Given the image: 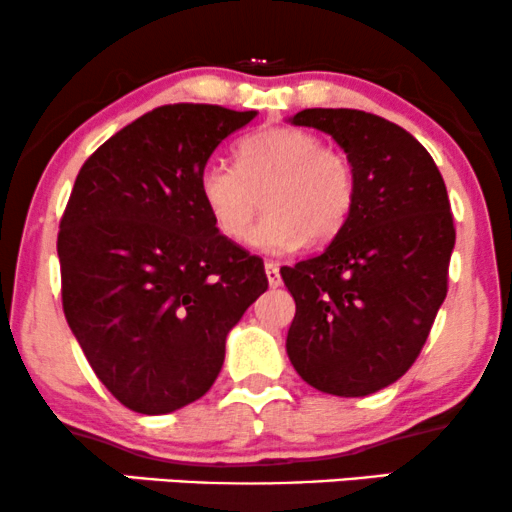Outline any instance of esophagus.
<instances>
[{"instance_id":"obj_1","label":"esophagus","mask_w":512,"mask_h":512,"mask_svg":"<svg viewBox=\"0 0 512 512\" xmlns=\"http://www.w3.org/2000/svg\"><path fill=\"white\" fill-rule=\"evenodd\" d=\"M266 275H268V285L270 287H280L282 277H280V268H277V263H273V261L266 263Z\"/></svg>"}]
</instances>
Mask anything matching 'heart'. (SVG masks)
I'll return each instance as SVG.
<instances>
[{"instance_id": "obj_1", "label": "heart", "mask_w": 512, "mask_h": 512, "mask_svg": "<svg viewBox=\"0 0 512 512\" xmlns=\"http://www.w3.org/2000/svg\"><path fill=\"white\" fill-rule=\"evenodd\" d=\"M199 197L227 239L246 235L263 199L266 216L251 230V244L287 254L304 239L325 244L342 230L356 201V170L313 132L270 125L239 144L237 166L211 159L199 170Z\"/></svg>"}]
</instances>
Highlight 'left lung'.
Instances as JSON below:
<instances>
[{"label": "left lung", "instance_id": "1", "mask_svg": "<svg viewBox=\"0 0 512 512\" xmlns=\"http://www.w3.org/2000/svg\"><path fill=\"white\" fill-rule=\"evenodd\" d=\"M292 123L346 151L356 201L323 254L280 270L296 301L287 356L318 391L375 394L415 363L449 292V194L427 149L375 113L304 109Z\"/></svg>", "mask_w": 512, "mask_h": 512}]
</instances>
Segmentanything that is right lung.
I'll list each match as a JSON object with an SVG mask.
<instances>
[{"mask_svg":"<svg viewBox=\"0 0 512 512\" xmlns=\"http://www.w3.org/2000/svg\"><path fill=\"white\" fill-rule=\"evenodd\" d=\"M256 111L168 104L106 140L75 178L59 225L61 301L94 375L125 408L201 399L227 332L268 289L263 261L223 237L199 170Z\"/></svg>","mask_w":512,"mask_h":512,"instance_id":"add662e5","label":"right lung"}]
</instances>
